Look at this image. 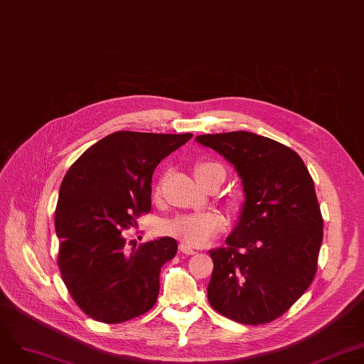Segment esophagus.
<instances>
[{"label": "esophagus", "instance_id": "34e87169", "mask_svg": "<svg viewBox=\"0 0 364 364\" xmlns=\"http://www.w3.org/2000/svg\"><path fill=\"white\" fill-rule=\"evenodd\" d=\"M180 252L184 253V255H195L196 253L195 249H192L189 245H186V243L180 245Z\"/></svg>", "mask_w": 364, "mask_h": 364}]
</instances>
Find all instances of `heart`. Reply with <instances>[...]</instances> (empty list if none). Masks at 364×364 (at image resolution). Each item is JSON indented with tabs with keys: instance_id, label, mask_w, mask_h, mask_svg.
I'll return each mask as SVG.
<instances>
[{
	"instance_id": "b5f03b06",
	"label": "heart",
	"mask_w": 364,
	"mask_h": 364,
	"mask_svg": "<svg viewBox=\"0 0 364 364\" xmlns=\"http://www.w3.org/2000/svg\"><path fill=\"white\" fill-rule=\"evenodd\" d=\"M208 169H222L223 168L213 161H203L195 168V173L204 172ZM226 222L223 214L219 211H198L187 213L169 220L165 225V232L175 238H180L183 243L191 246H203L214 235L223 231Z\"/></svg>"
}]
</instances>
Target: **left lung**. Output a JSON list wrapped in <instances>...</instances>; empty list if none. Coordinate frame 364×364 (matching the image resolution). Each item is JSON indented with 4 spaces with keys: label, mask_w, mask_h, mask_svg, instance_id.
<instances>
[{
    "label": "left lung",
    "mask_w": 364,
    "mask_h": 364,
    "mask_svg": "<svg viewBox=\"0 0 364 364\" xmlns=\"http://www.w3.org/2000/svg\"><path fill=\"white\" fill-rule=\"evenodd\" d=\"M196 141L231 161L246 196L226 246L210 250L208 301L240 324H268L301 297L318 270L324 220L314 180L297 153L270 138L241 130Z\"/></svg>",
    "instance_id": "left-lung-1"
}]
</instances>
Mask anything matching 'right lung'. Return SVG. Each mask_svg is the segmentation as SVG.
I'll return each instance as SVG.
<instances>
[{"label":"right lung","instance_id":"obj_1","mask_svg":"<svg viewBox=\"0 0 364 364\" xmlns=\"http://www.w3.org/2000/svg\"><path fill=\"white\" fill-rule=\"evenodd\" d=\"M192 133L121 130L90 146L63 178L55 210L58 268L80 311L105 324L146 314L160 270L177 253L164 237L127 250L121 235L151 210V177Z\"/></svg>","mask_w":364,"mask_h":364}]
</instances>
